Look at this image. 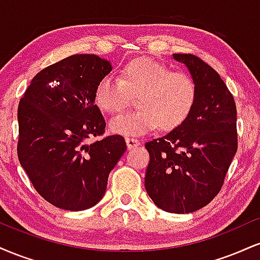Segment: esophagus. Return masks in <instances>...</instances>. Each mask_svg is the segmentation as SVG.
I'll return each instance as SVG.
<instances>
[{
	"label": "esophagus",
	"instance_id": "obj_1",
	"mask_svg": "<svg viewBox=\"0 0 260 260\" xmlns=\"http://www.w3.org/2000/svg\"><path fill=\"white\" fill-rule=\"evenodd\" d=\"M126 144H127V148L128 149H133L136 147H138V145L140 144V142L138 139L136 138H131V137H127L126 138Z\"/></svg>",
	"mask_w": 260,
	"mask_h": 260
}]
</instances>
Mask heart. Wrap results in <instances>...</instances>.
I'll use <instances>...</instances> for the list:
<instances>
[{"label":"heart","instance_id":"b5f03b06","mask_svg":"<svg viewBox=\"0 0 260 260\" xmlns=\"http://www.w3.org/2000/svg\"><path fill=\"white\" fill-rule=\"evenodd\" d=\"M136 96L138 109L112 118L109 123L112 133L142 136L156 127L162 131L180 127L194 107L197 85L188 73L142 57L124 64L120 79L104 77L94 91L95 104L106 113L122 111Z\"/></svg>","mask_w":260,"mask_h":260}]
</instances>
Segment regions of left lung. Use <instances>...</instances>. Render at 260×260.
Here are the masks:
<instances>
[{"label":"left lung","instance_id":"obj_1","mask_svg":"<svg viewBox=\"0 0 260 260\" xmlns=\"http://www.w3.org/2000/svg\"><path fill=\"white\" fill-rule=\"evenodd\" d=\"M172 56L194 79L197 100L180 127L145 143L150 161L144 184L157 208L188 214L209 204L221 189L237 151V111L215 70L190 53Z\"/></svg>","mask_w":260,"mask_h":260}]
</instances>
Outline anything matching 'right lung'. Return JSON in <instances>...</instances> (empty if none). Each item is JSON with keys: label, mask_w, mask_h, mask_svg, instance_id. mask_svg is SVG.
Returning <instances> with one entry per match:
<instances>
[{"label": "right lung", "mask_w": 260, "mask_h": 260, "mask_svg": "<svg viewBox=\"0 0 260 260\" xmlns=\"http://www.w3.org/2000/svg\"><path fill=\"white\" fill-rule=\"evenodd\" d=\"M112 71L96 55H73L40 71L18 106V159L45 201L64 210L94 207L126 151L123 137L105 132L95 105L98 83Z\"/></svg>", "instance_id": "obj_1"}]
</instances>
